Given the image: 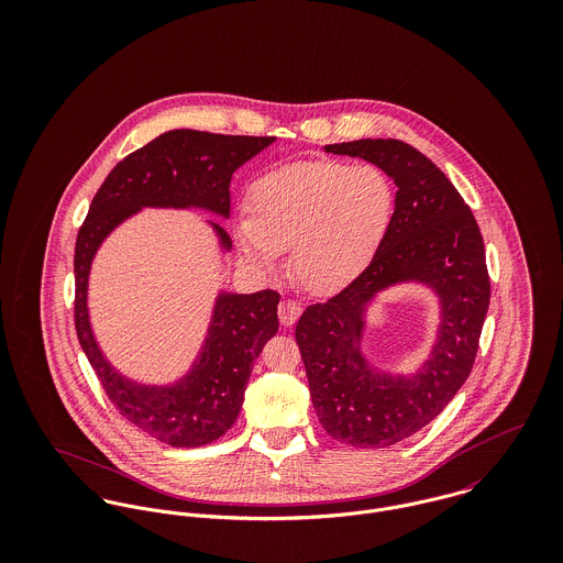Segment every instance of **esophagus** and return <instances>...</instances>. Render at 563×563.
<instances>
[{"mask_svg":"<svg viewBox=\"0 0 563 563\" xmlns=\"http://www.w3.org/2000/svg\"><path fill=\"white\" fill-rule=\"evenodd\" d=\"M277 314H279V321L282 324H292V322L299 319V314H301V306L297 303V301H292V299H284L282 303H279V308H277Z\"/></svg>","mask_w":563,"mask_h":563,"instance_id":"esophagus-1","label":"esophagus"}]
</instances>
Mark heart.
Here are the masks:
<instances>
[{
    "label": "heart",
    "mask_w": 563,
    "mask_h": 563,
    "mask_svg": "<svg viewBox=\"0 0 563 563\" xmlns=\"http://www.w3.org/2000/svg\"><path fill=\"white\" fill-rule=\"evenodd\" d=\"M393 214L395 186L379 166L297 162L253 181L236 242L242 257L264 273H273L290 246L299 284L333 292L373 262Z\"/></svg>",
    "instance_id": "b5f03b06"
}]
</instances>
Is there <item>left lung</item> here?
I'll list each match as a JSON object with an SVG mask.
<instances>
[{
	"label": "left lung",
	"mask_w": 563,
	"mask_h": 563,
	"mask_svg": "<svg viewBox=\"0 0 563 563\" xmlns=\"http://www.w3.org/2000/svg\"><path fill=\"white\" fill-rule=\"evenodd\" d=\"M324 152L373 162L399 190L373 262L342 292L310 306L295 338L324 431L351 446L386 449L429 424L473 371L489 306L482 232L449 177L411 145L362 139ZM409 280L437 292L441 324L423 366L413 376H393L361 351L365 306L377 291Z\"/></svg>",
	"instance_id": "1"
}]
</instances>
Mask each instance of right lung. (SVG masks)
<instances>
[{
    "label": "right lung",
    "instance_id": "right-lung-1",
    "mask_svg": "<svg viewBox=\"0 0 563 563\" xmlns=\"http://www.w3.org/2000/svg\"><path fill=\"white\" fill-rule=\"evenodd\" d=\"M275 136H225L197 130L164 132L119 162L88 208L76 241V331L108 399L123 418L170 446H203L239 418L246 382L262 346L277 333L279 292H221L192 368L168 386L123 377L101 353L88 319V275L101 242L143 208H197L230 219L234 170ZM225 251L230 234L210 221Z\"/></svg>",
    "mask_w": 563,
    "mask_h": 563
}]
</instances>
